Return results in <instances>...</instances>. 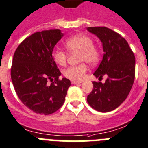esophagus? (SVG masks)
Listing matches in <instances>:
<instances>
[{
	"mask_svg": "<svg viewBox=\"0 0 148 148\" xmlns=\"http://www.w3.org/2000/svg\"><path fill=\"white\" fill-rule=\"evenodd\" d=\"M82 82H79V81H74V80H71V83L72 84H78V83H81Z\"/></svg>",
	"mask_w": 148,
	"mask_h": 148,
	"instance_id": "1",
	"label": "esophagus"
}]
</instances>
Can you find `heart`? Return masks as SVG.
<instances>
[{
  "label": "heart",
  "instance_id": "obj_1",
  "mask_svg": "<svg viewBox=\"0 0 148 148\" xmlns=\"http://www.w3.org/2000/svg\"><path fill=\"white\" fill-rule=\"evenodd\" d=\"M91 37L84 34H77L66 39L64 45L70 53L79 52V62H86L90 65L95 64L99 60L100 53L93 45ZM53 59L57 65L64 66L66 64L67 53L62 50H55L53 52ZM88 67L85 63L71 66L64 71V76L74 81H81L86 77Z\"/></svg>",
  "mask_w": 148,
  "mask_h": 148
}]
</instances>
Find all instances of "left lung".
<instances>
[{
	"instance_id": "1",
	"label": "left lung",
	"mask_w": 148,
	"mask_h": 148,
	"mask_svg": "<svg viewBox=\"0 0 148 148\" xmlns=\"http://www.w3.org/2000/svg\"><path fill=\"white\" fill-rule=\"evenodd\" d=\"M101 41L103 56L94 75L99 79L107 76L104 83L93 82L87 102L101 112L119 107L129 95L135 79L136 60L127 42L120 34L106 27H87Z\"/></svg>"
}]
</instances>
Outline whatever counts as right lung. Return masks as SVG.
<instances>
[{"instance_id":"add662e5","label":"right lung","mask_w":148,"mask_h":148,"mask_svg":"<svg viewBox=\"0 0 148 148\" xmlns=\"http://www.w3.org/2000/svg\"><path fill=\"white\" fill-rule=\"evenodd\" d=\"M63 35L60 29L36 32L25 38L14 53L11 68L14 88L21 101L37 114L57 111L71 86L69 79H59L61 72L53 59V47Z\"/></svg>"}]
</instances>
